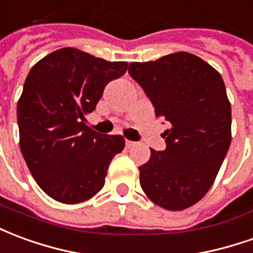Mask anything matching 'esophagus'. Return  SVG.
Returning <instances> with one entry per match:
<instances>
[{"label": "esophagus", "mask_w": 253, "mask_h": 253, "mask_svg": "<svg viewBox=\"0 0 253 253\" xmlns=\"http://www.w3.org/2000/svg\"><path fill=\"white\" fill-rule=\"evenodd\" d=\"M136 143L135 141H132V140H125V146L128 147V148H130V147H133L135 146Z\"/></svg>", "instance_id": "34e87169"}]
</instances>
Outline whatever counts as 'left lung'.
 <instances>
[{
	"label": "left lung",
	"mask_w": 253,
	"mask_h": 253,
	"mask_svg": "<svg viewBox=\"0 0 253 253\" xmlns=\"http://www.w3.org/2000/svg\"><path fill=\"white\" fill-rule=\"evenodd\" d=\"M130 78L169 121L164 151L151 150L141 165L140 185L154 203L181 211L198 203L215 180L232 141V109L222 76L185 51L132 62Z\"/></svg>",
	"instance_id": "8db88e82"
}]
</instances>
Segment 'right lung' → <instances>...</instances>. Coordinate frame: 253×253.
<instances>
[{"label":"right lung","mask_w":253,"mask_h":253,"mask_svg":"<svg viewBox=\"0 0 253 253\" xmlns=\"http://www.w3.org/2000/svg\"><path fill=\"white\" fill-rule=\"evenodd\" d=\"M126 69L128 62L64 47L28 73L17 102L21 154L38 185L57 202L76 204L96 195L113 157L124 150L123 136L95 132L84 116Z\"/></svg>","instance_id":"right-lung-1"}]
</instances>
